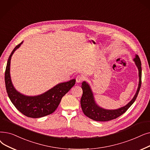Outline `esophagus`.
Here are the masks:
<instances>
[{"instance_id": "esophagus-1", "label": "esophagus", "mask_w": 150, "mask_h": 150, "mask_svg": "<svg viewBox=\"0 0 150 150\" xmlns=\"http://www.w3.org/2000/svg\"><path fill=\"white\" fill-rule=\"evenodd\" d=\"M83 79V78L81 75H77L76 77V81L77 83H80L81 81H82Z\"/></svg>"}]
</instances>
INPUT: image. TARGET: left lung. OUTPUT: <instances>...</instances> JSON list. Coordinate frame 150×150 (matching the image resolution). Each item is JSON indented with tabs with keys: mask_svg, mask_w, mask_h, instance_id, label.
<instances>
[{
	"mask_svg": "<svg viewBox=\"0 0 150 150\" xmlns=\"http://www.w3.org/2000/svg\"><path fill=\"white\" fill-rule=\"evenodd\" d=\"M133 61L135 62L136 66L139 70V85L132 99L125 106L115 110H108L102 108L96 103L93 92L89 84L85 81H83L81 84L83 95L80 103L84 114L88 118L96 121H108L112 120L125 113L127 109L132 105L138 96L142 83V64L139 56L135 54Z\"/></svg>",
	"mask_w": 150,
	"mask_h": 150,
	"instance_id": "1",
	"label": "left lung"
}]
</instances>
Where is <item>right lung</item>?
I'll use <instances>...</instances> for the list:
<instances>
[{"instance_id":"1","label":"right lung","mask_w":150,"mask_h":150,"mask_svg":"<svg viewBox=\"0 0 150 150\" xmlns=\"http://www.w3.org/2000/svg\"><path fill=\"white\" fill-rule=\"evenodd\" d=\"M23 43L22 42L12 51L6 64L5 73V87L9 98L14 106L24 115L29 118H41L53 113L59 105L62 97L75 84L76 80L60 83L46 92L34 96H25L15 88L10 76V62L14 52Z\"/></svg>"}]
</instances>
